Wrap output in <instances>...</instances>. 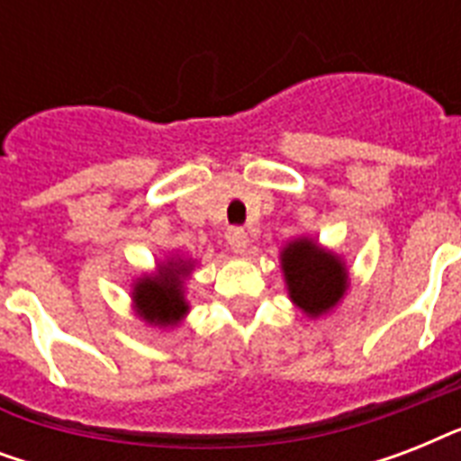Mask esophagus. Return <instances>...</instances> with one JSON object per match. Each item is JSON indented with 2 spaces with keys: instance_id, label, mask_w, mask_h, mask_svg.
<instances>
[{
  "instance_id": "obj_1",
  "label": "esophagus",
  "mask_w": 461,
  "mask_h": 461,
  "mask_svg": "<svg viewBox=\"0 0 461 461\" xmlns=\"http://www.w3.org/2000/svg\"><path fill=\"white\" fill-rule=\"evenodd\" d=\"M227 246L234 253H244L249 249V234L241 227H231V230H227Z\"/></svg>"
}]
</instances>
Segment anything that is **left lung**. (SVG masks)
<instances>
[{
	"mask_svg": "<svg viewBox=\"0 0 461 461\" xmlns=\"http://www.w3.org/2000/svg\"><path fill=\"white\" fill-rule=\"evenodd\" d=\"M280 267L292 303L313 321L332 313L349 289V267L342 256L306 234L282 246Z\"/></svg>",
	"mask_w": 461,
	"mask_h": 461,
	"instance_id": "obj_1",
	"label": "left lung"
}]
</instances>
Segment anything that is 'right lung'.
<instances>
[{"instance_id": "add662e5", "label": "right lung", "mask_w": 461, "mask_h": 461, "mask_svg": "<svg viewBox=\"0 0 461 461\" xmlns=\"http://www.w3.org/2000/svg\"><path fill=\"white\" fill-rule=\"evenodd\" d=\"M195 270V258L184 253H169L159 260L153 273H143L131 282V306L136 318L159 330L179 328L191 311L186 299V282Z\"/></svg>"}]
</instances>
